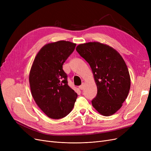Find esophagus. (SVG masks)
Returning a JSON list of instances; mask_svg holds the SVG:
<instances>
[{"label": "esophagus", "instance_id": "1", "mask_svg": "<svg viewBox=\"0 0 151 151\" xmlns=\"http://www.w3.org/2000/svg\"><path fill=\"white\" fill-rule=\"evenodd\" d=\"M79 88L81 90H83V89H84V83H83V84H82L79 87Z\"/></svg>", "mask_w": 151, "mask_h": 151}]
</instances>
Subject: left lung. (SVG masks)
<instances>
[{"label":"left lung","mask_w":151,"mask_h":151,"mask_svg":"<svg viewBox=\"0 0 151 151\" xmlns=\"http://www.w3.org/2000/svg\"><path fill=\"white\" fill-rule=\"evenodd\" d=\"M76 50L89 64L97 86L93 106L103 116L113 115L122 106L130 88L125 62L115 48L98 42L79 44Z\"/></svg>","instance_id":"obj_1"}]
</instances>
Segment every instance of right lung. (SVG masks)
I'll list each match as a JSON object with an SVG mask.
<instances>
[{"label": "right lung", "instance_id": "obj_1", "mask_svg": "<svg viewBox=\"0 0 151 151\" xmlns=\"http://www.w3.org/2000/svg\"><path fill=\"white\" fill-rule=\"evenodd\" d=\"M76 44L66 41L48 43L36 55L29 74L32 96L49 118L65 117L74 108L77 94L68 85L62 65Z\"/></svg>", "mask_w": 151, "mask_h": 151}]
</instances>
